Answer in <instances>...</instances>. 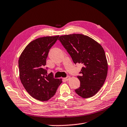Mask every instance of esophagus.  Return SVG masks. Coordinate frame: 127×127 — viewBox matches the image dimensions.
<instances>
[{
  "instance_id": "34e87169",
  "label": "esophagus",
  "mask_w": 127,
  "mask_h": 127,
  "mask_svg": "<svg viewBox=\"0 0 127 127\" xmlns=\"http://www.w3.org/2000/svg\"><path fill=\"white\" fill-rule=\"evenodd\" d=\"M69 78H70V76H67L66 78H64V79H65V80H66V81H67L69 80Z\"/></svg>"
}]
</instances>
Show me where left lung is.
Listing matches in <instances>:
<instances>
[{
	"label": "left lung",
	"instance_id": "8db88e82",
	"mask_svg": "<svg viewBox=\"0 0 127 127\" xmlns=\"http://www.w3.org/2000/svg\"><path fill=\"white\" fill-rule=\"evenodd\" d=\"M58 40L73 63L83 65L79 73L81 76H77L80 87L75 92L84 98L95 95L107 76L108 63L104 49L91 38L81 34L61 36Z\"/></svg>",
	"mask_w": 127,
	"mask_h": 127
}]
</instances>
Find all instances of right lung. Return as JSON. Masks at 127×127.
<instances>
[{
  "label": "right lung",
  "instance_id": "add662e5",
  "mask_svg": "<svg viewBox=\"0 0 127 127\" xmlns=\"http://www.w3.org/2000/svg\"><path fill=\"white\" fill-rule=\"evenodd\" d=\"M59 36L37 38L29 43L22 53L18 61L19 77L27 92L34 98L46 101L55 95L62 82L52 72L48 75L46 58L50 49Z\"/></svg>",
  "mask_w": 127,
  "mask_h": 127
}]
</instances>
